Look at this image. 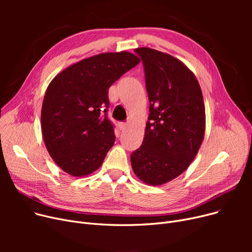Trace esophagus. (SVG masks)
I'll return each instance as SVG.
<instances>
[{
  "mask_svg": "<svg viewBox=\"0 0 252 252\" xmlns=\"http://www.w3.org/2000/svg\"><path fill=\"white\" fill-rule=\"evenodd\" d=\"M118 126H119V128H121V130H124V129L126 128L127 124H126V123H119V124H118Z\"/></svg>",
  "mask_w": 252,
  "mask_h": 252,
  "instance_id": "obj_1",
  "label": "esophagus"
}]
</instances>
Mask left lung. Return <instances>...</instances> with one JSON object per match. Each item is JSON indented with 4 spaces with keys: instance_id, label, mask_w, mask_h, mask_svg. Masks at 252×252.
<instances>
[{
    "instance_id": "obj_1",
    "label": "left lung",
    "mask_w": 252,
    "mask_h": 252,
    "mask_svg": "<svg viewBox=\"0 0 252 252\" xmlns=\"http://www.w3.org/2000/svg\"><path fill=\"white\" fill-rule=\"evenodd\" d=\"M135 52L144 65L150 114L130 163L141 181L159 186L184 173L201 146L203 96L196 76L179 59L146 47Z\"/></svg>"
}]
</instances>
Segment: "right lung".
I'll return each mask as SVG.
<instances>
[{"label": "right lung", "mask_w": 252, "mask_h": 252, "mask_svg": "<svg viewBox=\"0 0 252 252\" xmlns=\"http://www.w3.org/2000/svg\"><path fill=\"white\" fill-rule=\"evenodd\" d=\"M140 59L129 52L102 53L78 61L48 86L42 106V134L56 164L72 177L94 173L113 146L107 118L108 89Z\"/></svg>", "instance_id": "add662e5"}]
</instances>
